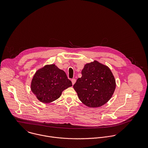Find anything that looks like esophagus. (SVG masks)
Returning a JSON list of instances; mask_svg holds the SVG:
<instances>
[{"label":"esophagus","mask_w":148,"mask_h":148,"mask_svg":"<svg viewBox=\"0 0 148 148\" xmlns=\"http://www.w3.org/2000/svg\"><path fill=\"white\" fill-rule=\"evenodd\" d=\"M71 81H72V84L74 85V84H75V82H76V79H72V80H71Z\"/></svg>","instance_id":"obj_1"}]
</instances>
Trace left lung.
<instances>
[{
    "mask_svg": "<svg viewBox=\"0 0 148 148\" xmlns=\"http://www.w3.org/2000/svg\"><path fill=\"white\" fill-rule=\"evenodd\" d=\"M82 74V77L73 85L80 100L90 108L104 105L116 88V80L110 69L95 60L85 65Z\"/></svg>",
    "mask_w": 148,
    "mask_h": 148,
    "instance_id": "1",
    "label": "left lung"
}]
</instances>
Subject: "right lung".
<instances>
[{"label": "right lung", "mask_w": 148, "mask_h": 148, "mask_svg": "<svg viewBox=\"0 0 148 148\" xmlns=\"http://www.w3.org/2000/svg\"><path fill=\"white\" fill-rule=\"evenodd\" d=\"M72 86L65 72L55 64L46 65L35 73L31 85L32 92L43 103H51L60 97L62 92Z\"/></svg>", "instance_id": "obj_1"}]
</instances>
